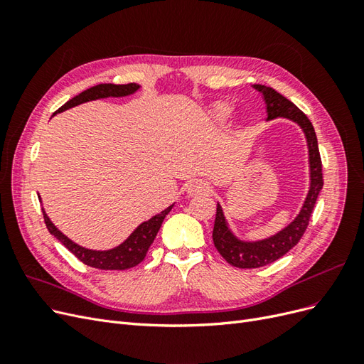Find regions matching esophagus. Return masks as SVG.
<instances>
[{"mask_svg": "<svg viewBox=\"0 0 364 364\" xmlns=\"http://www.w3.org/2000/svg\"><path fill=\"white\" fill-rule=\"evenodd\" d=\"M208 183L202 179H194V181H190L188 183H186L185 186V191L188 193L190 196H199V194H203L208 191Z\"/></svg>", "mask_w": 364, "mask_h": 364, "instance_id": "34e87169", "label": "esophagus"}]
</instances>
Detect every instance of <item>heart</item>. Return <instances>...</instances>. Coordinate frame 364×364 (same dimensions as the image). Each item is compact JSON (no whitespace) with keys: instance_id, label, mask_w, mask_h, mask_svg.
I'll list each match as a JSON object with an SVG mask.
<instances>
[{"instance_id":"1","label":"heart","mask_w":364,"mask_h":364,"mask_svg":"<svg viewBox=\"0 0 364 364\" xmlns=\"http://www.w3.org/2000/svg\"><path fill=\"white\" fill-rule=\"evenodd\" d=\"M213 115L218 121H226L230 115V106L228 103H217L213 109Z\"/></svg>"}]
</instances>
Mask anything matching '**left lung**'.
I'll use <instances>...</instances> for the list:
<instances>
[{"mask_svg": "<svg viewBox=\"0 0 364 364\" xmlns=\"http://www.w3.org/2000/svg\"><path fill=\"white\" fill-rule=\"evenodd\" d=\"M252 87L261 94L264 103H266L267 121L285 118L293 121L302 129L308 149L310 186H308V193L299 213L296 214L291 222L273 235L259 240L240 238L230 228L222 205L217 202V214L213 230L214 246L229 264L240 269H257L267 266V264L279 259L289 250H291L304 235L308 222H310L317 196L323 186L321 153H318L317 136L311 121L302 111H299V107L294 106L289 98H285L278 91H274L273 87L264 85H253Z\"/></svg>", "mask_w": 364, "mask_h": 364, "instance_id": "1", "label": "left lung"}]
</instances>
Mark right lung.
Instances as JSON below:
<instances>
[{"instance_id":"1","label":"right lung","mask_w":364,"mask_h":364,"mask_svg":"<svg viewBox=\"0 0 364 364\" xmlns=\"http://www.w3.org/2000/svg\"><path fill=\"white\" fill-rule=\"evenodd\" d=\"M139 87L141 85L138 83L97 85L71 98V100H68L62 107H59V111L54 112V115L60 114L63 111H68V109L86 102L100 100V98H109V97H127V95L135 94ZM39 200H41V196H39ZM173 206L174 203L170 205L168 208H165L159 214L146 220V222H142L134 232L123 241V243L106 250L87 249L77 245L75 241L68 238L62 232V230H59L56 226H54V223L51 222L43 208H42V213H43V220H46V225H47V229L50 230V234L56 237L65 247H67L70 252H73L77 258L86 264V266L102 269V270H126L130 267H135L136 264H139L142 259H144L150 245L153 243V240H155L156 234L159 232V228L164 222L165 215L171 211Z\"/></svg>"}]
</instances>
